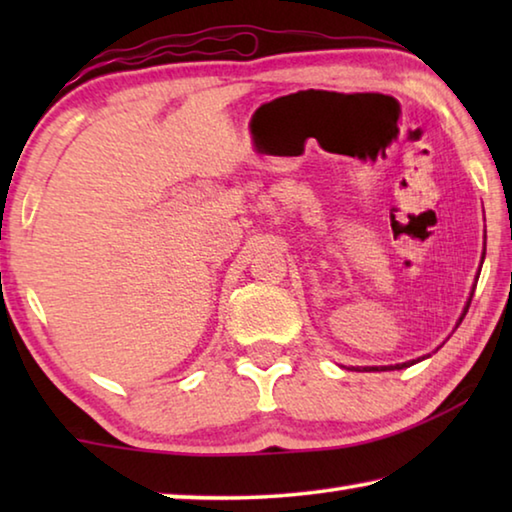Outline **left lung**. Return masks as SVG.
I'll return each instance as SVG.
<instances>
[{
	"mask_svg": "<svg viewBox=\"0 0 512 512\" xmlns=\"http://www.w3.org/2000/svg\"><path fill=\"white\" fill-rule=\"evenodd\" d=\"M483 257H485V250H483ZM483 257H481V266H483ZM479 273H481V268H479ZM479 273H476V280H479ZM474 287H476V284H474ZM474 287H472V291H470V298H467V302H465L463 314H461V318H458L456 327L463 323L467 309H470V302H472V296H474ZM427 357H431V354H427ZM427 357H420V359H413V361H404V363H395V366H368V368H363V370H368V372H370V370H402V368H409V366H413V363H418V361L427 359ZM357 370H359V368H357Z\"/></svg>",
	"mask_w": 512,
	"mask_h": 512,
	"instance_id": "8db88e82",
	"label": "left lung"
}]
</instances>
